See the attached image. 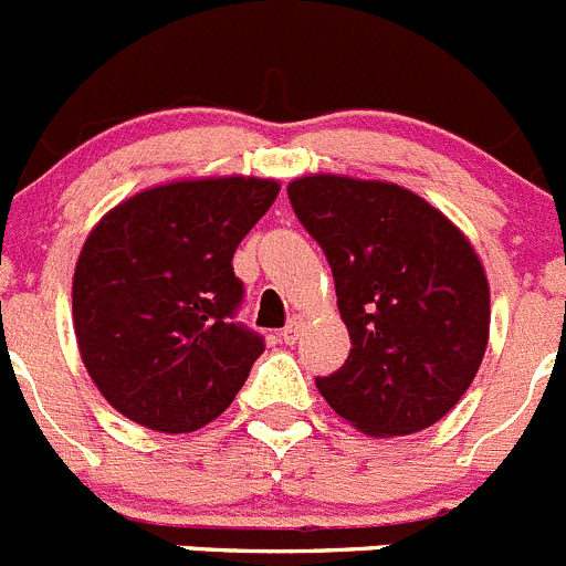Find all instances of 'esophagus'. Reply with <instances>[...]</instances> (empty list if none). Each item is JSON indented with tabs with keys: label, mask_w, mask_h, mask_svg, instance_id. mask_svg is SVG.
<instances>
[{
	"label": "esophagus",
	"mask_w": 566,
	"mask_h": 566,
	"mask_svg": "<svg viewBox=\"0 0 566 566\" xmlns=\"http://www.w3.org/2000/svg\"><path fill=\"white\" fill-rule=\"evenodd\" d=\"M300 331H303V317H292V323L280 331V339L286 342V345H294V342H297V336H300Z\"/></svg>",
	"instance_id": "1"
}]
</instances>
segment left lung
<instances>
[{"label":"left lung","instance_id":"obj_1","mask_svg":"<svg viewBox=\"0 0 566 566\" xmlns=\"http://www.w3.org/2000/svg\"><path fill=\"white\" fill-rule=\"evenodd\" d=\"M289 201L328 258L354 345L317 390L373 438L438 423L489 347V277L469 238L392 181L311 174L289 185Z\"/></svg>","mask_w":566,"mask_h":566}]
</instances>
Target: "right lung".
Here are the masks:
<instances>
[{
	"label": "right lung",
	"instance_id": "1",
	"mask_svg": "<svg viewBox=\"0 0 566 566\" xmlns=\"http://www.w3.org/2000/svg\"><path fill=\"white\" fill-rule=\"evenodd\" d=\"M280 185L210 176L157 185L108 210L72 277L77 350L101 396L157 432H196L232 403L263 354L238 325L232 255Z\"/></svg>",
	"mask_w": 566,
	"mask_h": 566
}]
</instances>
